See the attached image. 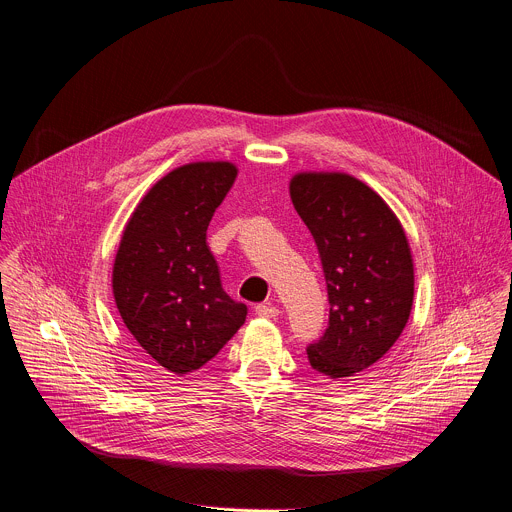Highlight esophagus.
Instances as JSON below:
<instances>
[{"instance_id":"1","label":"esophagus","mask_w":512,"mask_h":512,"mask_svg":"<svg viewBox=\"0 0 512 512\" xmlns=\"http://www.w3.org/2000/svg\"><path fill=\"white\" fill-rule=\"evenodd\" d=\"M255 313L259 317H277L279 309L273 303H259V305H255Z\"/></svg>"}]
</instances>
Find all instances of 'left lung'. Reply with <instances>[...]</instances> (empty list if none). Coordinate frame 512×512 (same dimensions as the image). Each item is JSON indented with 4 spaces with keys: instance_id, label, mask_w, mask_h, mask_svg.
<instances>
[{
    "instance_id": "8db88e82",
    "label": "left lung",
    "mask_w": 512,
    "mask_h": 512,
    "mask_svg": "<svg viewBox=\"0 0 512 512\" xmlns=\"http://www.w3.org/2000/svg\"><path fill=\"white\" fill-rule=\"evenodd\" d=\"M289 195L315 239L329 299L325 333L307 348L333 380L376 364L404 331L414 301V261L386 201L346 173H299Z\"/></svg>"
}]
</instances>
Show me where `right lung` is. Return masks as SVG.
<instances>
[{
  "instance_id": "add662e5",
  "label": "right lung",
  "mask_w": 512,
  "mask_h": 512,
  "mask_svg": "<svg viewBox=\"0 0 512 512\" xmlns=\"http://www.w3.org/2000/svg\"><path fill=\"white\" fill-rule=\"evenodd\" d=\"M237 179L233 162L170 170L128 219L112 269L120 317L164 370L189 374L213 360L245 323L247 305L221 285L207 245L215 209Z\"/></svg>"
}]
</instances>
